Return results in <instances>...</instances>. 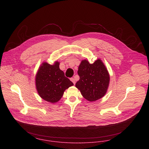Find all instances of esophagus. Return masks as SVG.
<instances>
[{
    "instance_id": "34e87169",
    "label": "esophagus",
    "mask_w": 149,
    "mask_h": 149,
    "mask_svg": "<svg viewBox=\"0 0 149 149\" xmlns=\"http://www.w3.org/2000/svg\"><path fill=\"white\" fill-rule=\"evenodd\" d=\"M70 81L73 83V84H74V85L75 84L76 81H75V79H73V78H71V79H70Z\"/></svg>"
}]
</instances>
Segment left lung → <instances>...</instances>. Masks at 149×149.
Wrapping results in <instances>:
<instances>
[{
    "mask_svg": "<svg viewBox=\"0 0 149 149\" xmlns=\"http://www.w3.org/2000/svg\"><path fill=\"white\" fill-rule=\"evenodd\" d=\"M77 73L79 79L76 87L85 99L95 101L106 94L109 85V75L101 60L93 64H90L87 60H82Z\"/></svg>",
    "mask_w": 149,
    "mask_h": 149,
    "instance_id": "1",
    "label": "left lung"
}]
</instances>
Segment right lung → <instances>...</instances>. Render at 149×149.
<instances>
[{"label": "right lung", "mask_w": 149, "mask_h": 149, "mask_svg": "<svg viewBox=\"0 0 149 149\" xmlns=\"http://www.w3.org/2000/svg\"><path fill=\"white\" fill-rule=\"evenodd\" d=\"M59 62L53 65L46 62L40 66L36 76V86L40 97L45 100L54 103L63 97L65 90L73 85L60 70Z\"/></svg>", "instance_id": "1"}]
</instances>
